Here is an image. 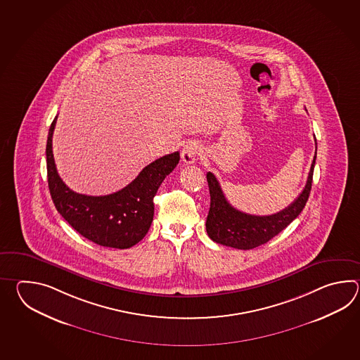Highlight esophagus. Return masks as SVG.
Here are the masks:
<instances>
[{"label":"esophagus","instance_id":"obj_1","mask_svg":"<svg viewBox=\"0 0 360 360\" xmlns=\"http://www.w3.org/2000/svg\"><path fill=\"white\" fill-rule=\"evenodd\" d=\"M203 153V148L197 143V141H191L186 146H184L181 152V160L186 165H191L198 160L199 157Z\"/></svg>","mask_w":360,"mask_h":360}]
</instances>
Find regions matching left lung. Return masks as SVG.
<instances>
[{"instance_id":"obj_1","label":"left lung","mask_w":360,"mask_h":360,"mask_svg":"<svg viewBox=\"0 0 360 360\" xmlns=\"http://www.w3.org/2000/svg\"><path fill=\"white\" fill-rule=\"evenodd\" d=\"M315 160L316 150L314 154L305 188L300 193L299 197L282 211L269 216H256L238 211L225 198L221 186L214 174L207 172V183L211 195V205L206 221L208 237L220 245L238 250H252L265 245L271 238L278 236L301 214L305 207L311 191Z\"/></svg>"}]
</instances>
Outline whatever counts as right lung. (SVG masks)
<instances>
[{
    "mask_svg": "<svg viewBox=\"0 0 360 360\" xmlns=\"http://www.w3.org/2000/svg\"><path fill=\"white\" fill-rule=\"evenodd\" d=\"M54 121L46 144L47 181L58 212L82 237L110 248H130L146 237L153 221V198L165 177L180 161V154L163 155L148 165L121 191L108 195H84L63 183L53 154Z\"/></svg>",
    "mask_w": 360,
    "mask_h": 360,
    "instance_id": "right-lung-1",
    "label": "right lung"
}]
</instances>
